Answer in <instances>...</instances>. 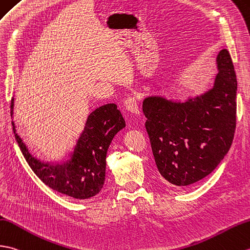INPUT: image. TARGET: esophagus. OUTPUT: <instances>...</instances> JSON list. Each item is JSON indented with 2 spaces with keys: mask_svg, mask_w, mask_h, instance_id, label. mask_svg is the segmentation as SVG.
<instances>
[{
  "mask_svg": "<svg viewBox=\"0 0 250 250\" xmlns=\"http://www.w3.org/2000/svg\"><path fill=\"white\" fill-rule=\"evenodd\" d=\"M125 108L126 109L127 112H130L131 114H134V115H139V108H138V104L135 98L130 97L127 98L126 100L124 103Z\"/></svg>",
  "mask_w": 250,
  "mask_h": 250,
  "instance_id": "34e87169",
  "label": "esophagus"
}]
</instances>
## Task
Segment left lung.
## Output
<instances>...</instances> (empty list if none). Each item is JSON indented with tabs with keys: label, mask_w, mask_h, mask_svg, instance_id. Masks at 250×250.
Listing matches in <instances>:
<instances>
[{
	"label": "left lung",
	"mask_w": 250,
	"mask_h": 250,
	"mask_svg": "<svg viewBox=\"0 0 250 250\" xmlns=\"http://www.w3.org/2000/svg\"><path fill=\"white\" fill-rule=\"evenodd\" d=\"M216 65L213 86L204 94L184 101L152 94L143 101L156 167L177 187L210 175L233 141L237 82L227 49L219 51Z\"/></svg>",
	"instance_id": "1"
}]
</instances>
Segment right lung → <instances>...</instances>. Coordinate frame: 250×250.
<instances>
[{
    "label": "right lung",
    "mask_w": 250,
    "mask_h": 250,
    "mask_svg": "<svg viewBox=\"0 0 250 250\" xmlns=\"http://www.w3.org/2000/svg\"><path fill=\"white\" fill-rule=\"evenodd\" d=\"M15 99H11L10 116L14 118ZM15 137L22 154L42 181L59 193L75 199H88L100 191L105 181L106 153L114 136L125 126L117 105L105 104L91 112L67 160L44 162L30 153L18 135L13 121Z\"/></svg>",
    "instance_id": "right-lung-1"
}]
</instances>
